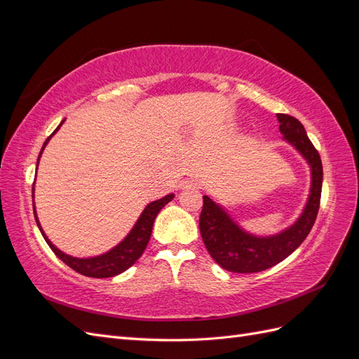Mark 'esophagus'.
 <instances>
[{
    "instance_id": "esophagus-1",
    "label": "esophagus",
    "mask_w": 359,
    "mask_h": 359,
    "mask_svg": "<svg viewBox=\"0 0 359 359\" xmlns=\"http://www.w3.org/2000/svg\"><path fill=\"white\" fill-rule=\"evenodd\" d=\"M199 187H201L199 181L194 180V178H187V180H184V181L181 182V189H182V190H196V189H199Z\"/></svg>"
}]
</instances>
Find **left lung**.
I'll use <instances>...</instances> for the list:
<instances>
[{"mask_svg":"<svg viewBox=\"0 0 359 359\" xmlns=\"http://www.w3.org/2000/svg\"><path fill=\"white\" fill-rule=\"evenodd\" d=\"M280 132L298 153L307 160L311 170V186L299 219L277 235L256 236L243 231L231 215L210 196H203L199 229L211 257L231 273H259L285 260L306 240L316 222L322 193V160L313 147L306 128L286 114H277Z\"/></svg>","mask_w":359,"mask_h":359,"instance_id":"obj_1","label":"left lung"}]
</instances>
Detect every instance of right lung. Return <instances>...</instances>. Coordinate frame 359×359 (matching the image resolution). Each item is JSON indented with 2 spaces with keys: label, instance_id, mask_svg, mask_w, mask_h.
Masks as SVG:
<instances>
[{
  "label": "right lung",
  "instance_id": "obj_1",
  "mask_svg": "<svg viewBox=\"0 0 359 359\" xmlns=\"http://www.w3.org/2000/svg\"><path fill=\"white\" fill-rule=\"evenodd\" d=\"M64 121H66V119H62L60 126H62ZM60 126L55 128V132H53L46 139V142L43 144L41 151L39 154V158H37V166H39V160H40L43 149H45V147L48 145L49 139L58 132ZM173 196H175V194L170 193L165 198L148 203L145 206V210L142 211V214L139 215V219L135 223L133 229L128 232V235L124 238L121 243L115 245L114 248H111L109 252H106L100 256L82 257V259L81 257H73V256L62 253L60 248H57L49 241V238L45 235V232H43L41 226L39 223L34 201H32V208H34V217H36V222H37V226H39V229H40L43 238H45L46 243L52 248V252L55 253L64 264L69 265L72 269L76 271V273H79L82 276L94 277V278H107V277H114V276L124 273L126 269H128L140 256H142L144 250L147 248V244H148L149 238H151V232H153V224H154L157 214L160 212L163 206H165L168 202H170L173 199ZM32 199H34V184H32Z\"/></svg>",
  "mask_w": 359,
  "mask_h": 359
}]
</instances>
